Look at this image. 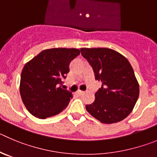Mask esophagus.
<instances>
[{
    "label": "esophagus",
    "mask_w": 157,
    "mask_h": 157,
    "mask_svg": "<svg viewBox=\"0 0 157 157\" xmlns=\"http://www.w3.org/2000/svg\"><path fill=\"white\" fill-rule=\"evenodd\" d=\"M76 93H77L78 95H79V96H81V95L84 94V92L82 91V90H78V91L76 92Z\"/></svg>",
    "instance_id": "obj_1"
}]
</instances>
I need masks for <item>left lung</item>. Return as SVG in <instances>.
Here are the masks:
<instances>
[{
  "instance_id": "1",
  "label": "left lung",
  "mask_w": 157,
  "mask_h": 157,
  "mask_svg": "<svg viewBox=\"0 0 157 157\" xmlns=\"http://www.w3.org/2000/svg\"><path fill=\"white\" fill-rule=\"evenodd\" d=\"M101 88L86 110L103 124H113L127 117L139 95V85L134 70L125 57L109 48H81Z\"/></svg>"
}]
</instances>
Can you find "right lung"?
Instances as JSON below:
<instances>
[{
	"instance_id": "obj_1",
	"label": "right lung",
	"mask_w": 157,
	"mask_h": 157,
	"mask_svg": "<svg viewBox=\"0 0 157 157\" xmlns=\"http://www.w3.org/2000/svg\"><path fill=\"white\" fill-rule=\"evenodd\" d=\"M80 54L75 48L44 50L25 64L21 74L20 95L31 114L40 119L52 117L67 107L72 94L63 90L68 66Z\"/></svg>"
}]
</instances>
